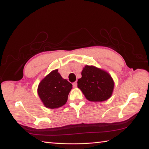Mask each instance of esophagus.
Listing matches in <instances>:
<instances>
[{
	"label": "esophagus",
	"instance_id": "obj_1",
	"mask_svg": "<svg viewBox=\"0 0 149 149\" xmlns=\"http://www.w3.org/2000/svg\"><path fill=\"white\" fill-rule=\"evenodd\" d=\"M72 84H73V87H74V88H77V82H75V83H74Z\"/></svg>",
	"mask_w": 149,
	"mask_h": 149
}]
</instances>
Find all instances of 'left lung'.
Here are the masks:
<instances>
[{
  "mask_svg": "<svg viewBox=\"0 0 149 149\" xmlns=\"http://www.w3.org/2000/svg\"><path fill=\"white\" fill-rule=\"evenodd\" d=\"M77 87L91 102H102L111 97L115 83L106 70L95 66L86 65L81 72Z\"/></svg>",
  "mask_w": 149,
  "mask_h": 149,
  "instance_id": "left-lung-1",
  "label": "left lung"
}]
</instances>
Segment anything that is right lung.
Returning a JSON list of instances; mask_svg holds the SVG:
<instances>
[{
	"label": "right lung",
	"instance_id": "add662e5",
	"mask_svg": "<svg viewBox=\"0 0 149 149\" xmlns=\"http://www.w3.org/2000/svg\"><path fill=\"white\" fill-rule=\"evenodd\" d=\"M72 84L63 79L56 69L46 75L38 86V94L47 108L56 109L64 106Z\"/></svg>",
	"mask_w": 149,
	"mask_h": 149
}]
</instances>
